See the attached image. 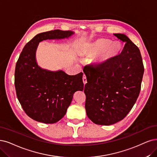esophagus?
Listing matches in <instances>:
<instances>
[{
    "label": "esophagus",
    "instance_id": "34e87169",
    "mask_svg": "<svg viewBox=\"0 0 157 157\" xmlns=\"http://www.w3.org/2000/svg\"><path fill=\"white\" fill-rule=\"evenodd\" d=\"M83 82L84 85H85V84L86 83V78L85 75H83Z\"/></svg>",
    "mask_w": 157,
    "mask_h": 157
}]
</instances>
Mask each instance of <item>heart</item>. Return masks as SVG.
I'll use <instances>...</instances> for the list:
<instances>
[{
  "mask_svg": "<svg viewBox=\"0 0 157 157\" xmlns=\"http://www.w3.org/2000/svg\"><path fill=\"white\" fill-rule=\"evenodd\" d=\"M120 49L121 44L118 41L111 43L110 40L99 39L94 43L85 45L83 51L85 53H99L103 52V56L109 57L117 55Z\"/></svg>",
  "mask_w": 157,
  "mask_h": 157,
  "instance_id": "obj_1",
  "label": "heart"
}]
</instances>
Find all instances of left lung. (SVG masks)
Returning <instances> with one entry per match:
<instances>
[{
  "instance_id": "obj_1",
  "label": "left lung",
  "mask_w": 157,
  "mask_h": 157,
  "mask_svg": "<svg viewBox=\"0 0 157 157\" xmlns=\"http://www.w3.org/2000/svg\"><path fill=\"white\" fill-rule=\"evenodd\" d=\"M114 36L125 43L121 53L83 68L87 81L84 89L86 113L98 125H109L123 120L141 89L144 67L140 50L125 35Z\"/></svg>"
}]
</instances>
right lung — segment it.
<instances>
[{
	"label": "right lung",
	"instance_id": "right-lung-1",
	"mask_svg": "<svg viewBox=\"0 0 157 157\" xmlns=\"http://www.w3.org/2000/svg\"><path fill=\"white\" fill-rule=\"evenodd\" d=\"M72 31L54 30L36 35L25 46L15 66V86L19 101L32 119L44 124L60 120L76 91L83 90V73L70 75L38 66L36 52L39 43L46 39L68 38Z\"/></svg>",
	"mask_w": 157,
	"mask_h": 157
}]
</instances>
